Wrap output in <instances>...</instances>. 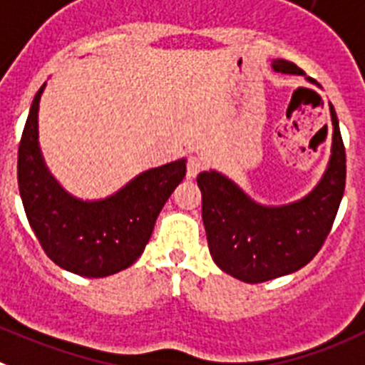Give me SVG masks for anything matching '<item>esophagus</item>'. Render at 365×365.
Masks as SVG:
<instances>
[{"mask_svg":"<svg viewBox=\"0 0 365 365\" xmlns=\"http://www.w3.org/2000/svg\"><path fill=\"white\" fill-rule=\"evenodd\" d=\"M202 160L196 158V156H189V160H187V176H189V178H195V176H198V173H202Z\"/></svg>","mask_w":365,"mask_h":365,"instance_id":"34e87169","label":"esophagus"}]
</instances>
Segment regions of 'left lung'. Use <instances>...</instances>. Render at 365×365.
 Here are the masks:
<instances>
[{"mask_svg": "<svg viewBox=\"0 0 365 365\" xmlns=\"http://www.w3.org/2000/svg\"><path fill=\"white\" fill-rule=\"evenodd\" d=\"M285 74H304L293 61H272ZM333 149L322 182L304 200L282 207L258 205L216 170L200 173L202 218L212 260L247 284L294 272L313 260L336 218L346 189V147L331 105Z\"/></svg>", "mask_w": 365, "mask_h": 365, "instance_id": "1", "label": "left lung"}]
</instances>
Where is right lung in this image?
<instances>
[{"mask_svg": "<svg viewBox=\"0 0 365 365\" xmlns=\"http://www.w3.org/2000/svg\"><path fill=\"white\" fill-rule=\"evenodd\" d=\"M43 87L32 100L18 149V185L27 220L56 265L80 277H109L140 258L162 207L185 176V160L145 170L110 198H72L48 175L38 145Z\"/></svg>", "mask_w": 365, "mask_h": 365, "instance_id": "add662e5", "label": "right lung"}]
</instances>
